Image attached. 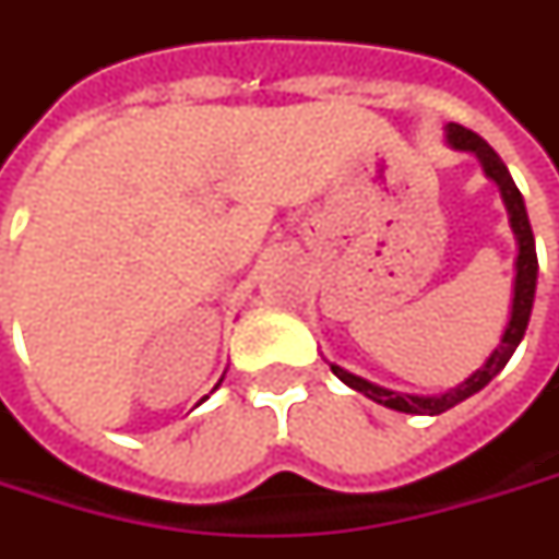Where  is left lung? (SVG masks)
Listing matches in <instances>:
<instances>
[{
	"label": "left lung",
	"instance_id": "obj_1",
	"mask_svg": "<svg viewBox=\"0 0 559 559\" xmlns=\"http://www.w3.org/2000/svg\"><path fill=\"white\" fill-rule=\"evenodd\" d=\"M448 142L460 152H472L478 155L480 167L490 176L492 182L499 185V194L506 200L508 222H511V230H514V240H518V261H514V298H511V317H508V325L502 331V341L496 344V349L490 353V359L480 365L475 374L463 380L460 386L441 392V395H407V392H392L377 386L365 377H356L344 371L341 365H331L334 377H341L349 390L368 395L371 402L383 404V407H392V411H402V414H419V417H435V414H444L453 404L465 402L468 395L480 392L492 377L499 374L508 365V359L514 356V349L523 341L526 334V325H530V313H533V298H536V280H538V258H536V237H533V228H530V215H526V206H523L521 191L511 179V173L502 164V157L492 152L487 142L480 140L478 133H472L468 127L463 124H448Z\"/></svg>",
	"mask_w": 559,
	"mask_h": 559
}]
</instances>
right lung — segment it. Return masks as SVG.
<instances>
[{"mask_svg": "<svg viewBox=\"0 0 559 559\" xmlns=\"http://www.w3.org/2000/svg\"><path fill=\"white\" fill-rule=\"evenodd\" d=\"M218 383H222V380H218Z\"/></svg>", "mask_w": 559, "mask_h": 559, "instance_id": "right-lung-1", "label": "right lung"}]
</instances>
